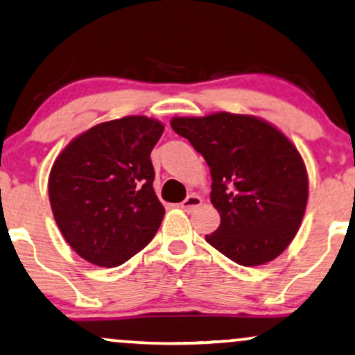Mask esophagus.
<instances>
[{"instance_id": "obj_1", "label": "esophagus", "mask_w": 355, "mask_h": 355, "mask_svg": "<svg viewBox=\"0 0 355 355\" xmlns=\"http://www.w3.org/2000/svg\"><path fill=\"white\" fill-rule=\"evenodd\" d=\"M200 205H202L200 197L196 196V194H191V196H187V199L182 202L181 209L186 210V211H192V210H196L197 207H200Z\"/></svg>"}]
</instances>
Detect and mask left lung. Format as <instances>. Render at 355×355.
<instances>
[{
    "instance_id": "1",
    "label": "left lung",
    "mask_w": 355,
    "mask_h": 355,
    "mask_svg": "<svg viewBox=\"0 0 355 355\" xmlns=\"http://www.w3.org/2000/svg\"><path fill=\"white\" fill-rule=\"evenodd\" d=\"M210 168L220 227L205 239L239 266H261L287 250L305 215L308 174L295 145L272 123L246 114L173 117Z\"/></svg>"
}]
</instances>
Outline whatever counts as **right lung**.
I'll use <instances>...</instances> for the list:
<instances>
[{"mask_svg": "<svg viewBox=\"0 0 355 355\" xmlns=\"http://www.w3.org/2000/svg\"><path fill=\"white\" fill-rule=\"evenodd\" d=\"M163 130L145 116L103 122L73 138L55 159L49 176L53 218L91 264L121 266L158 232L164 207L155 194L150 153Z\"/></svg>", "mask_w": 355, "mask_h": 355, "instance_id": "right-lung-1", "label": "right lung"}]
</instances>
